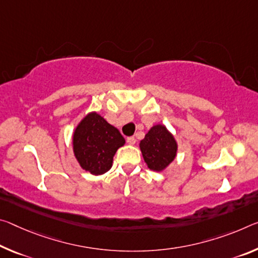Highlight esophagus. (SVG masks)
Masks as SVG:
<instances>
[{
    "label": "esophagus",
    "mask_w": 258,
    "mask_h": 258,
    "mask_svg": "<svg viewBox=\"0 0 258 258\" xmlns=\"http://www.w3.org/2000/svg\"><path fill=\"white\" fill-rule=\"evenodd\" d=\"M127 144H128V145H131V146L136 145V138H134V137H130V138H127Z\"/></svg>",
    "instance_id": "34e87169"
}]
</instances>
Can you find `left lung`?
Returning <instances> with one entry per match:
<instances>
[{
    "label": "left lung",
    "mask_w": 258,
    "mask_h": 258,
    "mask_svg": "<svg viewBox=\"0 0 258 258\" xmlns=\"http://www.w3.org/2000/svg\"><path fill=\"white\" fill-rule=\"evenodd\" d=\"M146 165L155 172H163L177 157L178 142L165 125L156 124L139 144Z\"/></svg>",
    "instance_id": "obj_1"
}]
</instances>
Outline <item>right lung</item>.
<instances>
[{
  "label": "right lung",
  "mask_w": 258,
  "mask_h": 258,
  "mask_svg": "<svg viewBox=\"0 0 258 258\" xmlns=\"http://www.w3.org/2000/svg\"><path fill=\"white\" fill-rule=\"evenodd\" d=\"M125 145L119 131L92 111L79 121L73 131V154L86 172L101 175L111 169L116 151Z\"/></svg>",
  "instance_id": "obj_1"
}]
</instances>
